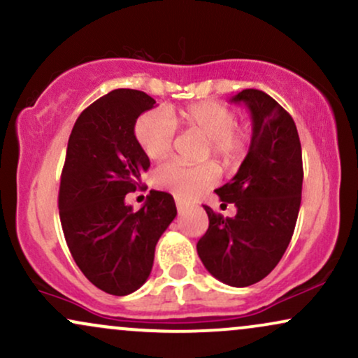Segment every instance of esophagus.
Here are the masks:
<instances>
[{
    "label": "esophagus",
    "instance_id": "1",
    "mask_svg": "<svg viewBox=\"0 0 358 358\" xmlns=\"http://www.w3.org/2000/svg\"><path fill=\"white\" fill-rule=\"evenodd\" d=\"M175 203H176V210H178V212H183V210H185V203H183V201H182V200H178V198H176Z\"/></svg>",
    "mask_w": 358,
    "mask_h": 358
}]
</instances>
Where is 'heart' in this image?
I'll use <instances>...</instances> for the list:
<instances>
[{
    "instance_id": "obj_1",
    "label": "heart",
    "mask_w": 358,
    "mask_h": 358,
    "mask_svg": "<svg viewBox=\"0 0 358 358\" xmlns=\"http://www.w3.org/2000/svg\"><path fill=\"white\" fill-rule=\"evenodd\" d=\"M173 123L185 130L195 131L206 140L203 160L212 157L225 168L240 165L247 157L250 133L236 128L234 108L218 101H198L180 110L146 111L136 120V143L152 162L163 160L171 152ZM217 180V168L212 163L200 166H185L182 163H163L153 171V185L160 190L171 192L178 198H190L205 190Z\"/></svg>"
}]
</instances>
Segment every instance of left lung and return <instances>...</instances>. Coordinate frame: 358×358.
I'll list each match as a JSON object with an SVG mask.
<instances>
[{"label": "left lung", "mask_w": 358, "mask_h": 358, "mask_svg": "<svg viewBox=\"0 0 358 358\" xmlns=\"http://www.w3.org/2000/svg\"><path fill=\"white\" fill-rule=\"evenodd\" d=\"M230 101L247 105L253 130L236 175L215 190L222 205L235 203L236 215L225 218L203 205L210 223L196 252L215 278L248 287L272 272L294 235L302 201V146L294 118L266 93L243 90Z\"/></svg>", "instance_id": "1"}]
</instances>
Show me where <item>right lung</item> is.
<instances>
[{
  "label": "right lung",
  "mask_w": 358,
  "mask_h": 358,
  "mask_svg": "<svg viewBox=\"0 0 358 358\" xmlns=\"http://www.w3.org/2000/svg\"><path fill=\"white\" fill-rule=\"evenodd\" d=\"M152 96L120 88L78 116L59 183V220L73 260L94 287L123 296L150 277L155 247L176 217L170 193L152 190L138 212L124 203L150 168L135 138Z\"/></svg>",
  "instance_id": "1"
}]
</instances>
